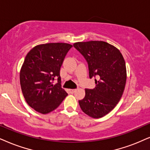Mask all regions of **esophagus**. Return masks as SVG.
I'll return each mask as SVG.
<instances>
[{
  "label": "esophagus",
  "mask_w": 150,
  "mask_h": 150,
  "mask_svg": "<svg viewBox=\"0 0 150 150\" xmlns=\"http://www.w3.org/2000/svg\"><path fill=\"white\" fill-rule=\"evenodd\" d=\"M75 91H76V89H69V92L71 93H75Z\"/></svg>",
  "instance_id": "34e87169"
}]
</instances>
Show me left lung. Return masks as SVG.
<instances>
[{
  "label": "left lung",
  "instance_id": "8db88e82",
  "mask_svg": "<svg viewBox=\"0 0 150 150\" xmlns=\"http://www.w3.org/2000/svg\"><path fill=\"white\" fill-rule=\"evenodd\" d=\"M73 46L85 58L89 77L95 78L96 84L93 89H85V97L79 100L80 108L94 118L105 116L116 106L124 91L127 79L124 58L118 49L105 41L77 42Z\"/></svg>",
  "mask_w": 150,
  "mask_h": 150
}]
</instances>
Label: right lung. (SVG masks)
Here are the masks:
<instances>
[{
    "mask_svg": "<svg viewBox=\"0 0 150 150\" xmlns=\"http://www.w3.org/2000/svg\"><path fill=\"white\" fill-rule=\"evenodd\" d=\"M72 47L66 43L38 45L25 58L20 72L21 86L25 100L37 112H51L68 96L61 86L60 68ZM55 79L58 83L53 85Z\"/></svg>",
    "mask_w": 150,
    "mask_h": 150,
    "instance_id": "add662e5",
    "label": "right lung"
}]
</instances>
